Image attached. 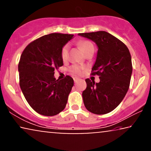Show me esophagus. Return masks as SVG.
Masks as SVG:
<instances>
[{
  "mask_svg": "<svg viewBox=\"0 0 151 151\" xmlns=\"http://www.w3.org/2000/svg\"><path fill=\"white\" fill-rule=\"evenodd\" d=\"M79 80V78H77V77H74L73 78V80H74V82H77L78 80Z\"/></svg>",
  "mask_w": 151,
  "mask_h": 151,
  "instance_id": "1",
  "label": "esophagus"
}]
</instances>
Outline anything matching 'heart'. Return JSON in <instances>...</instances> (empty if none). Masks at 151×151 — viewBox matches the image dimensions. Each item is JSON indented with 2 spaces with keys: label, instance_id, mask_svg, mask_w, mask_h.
I'll list each match as a JSON object with an SVG mask.
<instances>
[{
  "label": "heart",
  "instance_id": "1",
  "mask_svg": "<svg viewBox=\"0 0 151 151\" xmlns=\"http://www.w3.org/2000/svg\"><path fill=\"white\" fill-rule=\"evenodd\" d=\"M80 46L81 47L82 50L83 52L85 53L86 51L90 50L91 49H93L94 47L93 44L89 41L88 40H82L80 42ZM69 45H66L63 47V49H62V58H63V60H65L68 57V53H69ZM83 69V67H78V66H73L71 67V70L73 73H81V71Z\"/></svg>",
  "mask_w": 151,
  "mask_h": 151
}]
</instances>
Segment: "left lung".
Here are the masks:
<instances>
[{
  "label": "left lung",
  "instance_id": "left-lung-1",
  "mask_svg": "<svg viewBox=\"0 0 151 151\" xmlns=\"http://www.w3.org/2000/svg\"><path fill=\"white\" fill-rule=\"evenodd\" d=\"M78 35L93 41L98 49L91 74L100 76V82L85 80L84 106L94 114H106L120 104L129 90L133 71L131 53L122 41L104 31Z\"/></svg>",
  "mask_w": 151,
  "mask_h": 151
}]
</instances>
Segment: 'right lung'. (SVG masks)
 <instances>
[{
	"label": "right lung",
	"instance_id": "add662e5",
	"mask_svg": "<svg viewBox=\"0 0 151 151\" xmlns=\"http://www.w3.org/2000/svg\"><path fill=\"white\" fill-rule=\"evenodd\" d=\"M73 38L72 34L53 33L29 44L18 64L20 86L30 106L39 114L53 116L65 108L73 80L54 77L55 69L63 65V47Z\"/></svg>",
	"mask_w": 151,
	"mask_h": 151
}]
</instances>
